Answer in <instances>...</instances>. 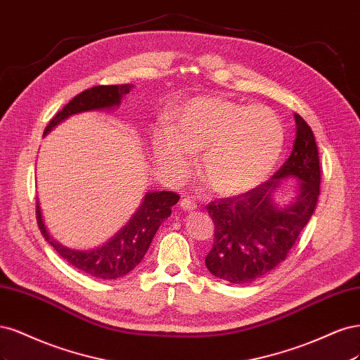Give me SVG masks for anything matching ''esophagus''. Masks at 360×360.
Returning <instances> with one entry per match:
<instances>
[{
    "label": "esophagus",
    "instance_id": "obj_1",
    "mask_svg": "<svg viewBox=\"0 0 360 360\" xmlns=\"http://www.w3.org/2000/svg\"><path fill=\"white\" fill-rule=\"evenodd\" d=\"M179 205H181V207H182V210L184 211H194L195 210V207H197V205L190 199V197H182V199H181V202H179Z\"/></svg>",
    "mask_w": 360,
    "mask_h": 360
}]
</instances>
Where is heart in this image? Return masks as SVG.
<instances>
[{
    "mask_svg": "<svg viewBox=\"0 0 360 360\" xmlns=\"http://www.w3.org/2000/svg\"><path fill=\"white\" fill-rule=\"evenodd\" d=\"M284 148V127L266 106H245L224 97H197L158 130L153 149L158 166L173 178L200 153L199 175L218 194H238L269 176Z\"/></svg>",
    "mask_w": 360,
    "mask_h": 360,
    "instance_id": "1",
    "label": "heart"
}]
</instances>
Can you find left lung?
<instances>
[{"label":"left lung","mask_w":360,"mask_h":360,"mask_svg":"<svg viewBox=\"0 0 360 360\" xmlns=\"http://www.w3.org/2000/svg\"><path fill=\"white\" fill-rule=\"evenodd\" d=\"M293 150L275 175L247 193L215 199L206 206L215 224L206 268L219 280L247 284L269 274L287 259L300 231L316 210L320 195V158L311 127L295 113ZM284 177L300 181L297 199L284 208L271 194Z\"/></svg>","instance_id":"8db88e82"}]
</instances>
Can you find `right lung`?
<instances>
[{
	"label": "right lung",
	"mask_w": 360,
	"mask_h": 360,
	"mask_svg": "<svg viewBox=\"0 0 360 360\" xmlns=\"http://www.w3.org/2000/svg\"><path fill=\"white\" fill-rule=\"evenodd\" d=\"M131 88L133 86L129 84L98 85L82 91L55 115L46 125L43 134L49 133L56 124L70 115L118 106L122 96L130 92ZM178 200L179 195L173 191L148 193L142 206L139 207L129 224L121 229L108 243L91 251L70 250L53 240L43 224L39 200L36 202V217L43 238L65 262L80 272L100 278V280H117L133 271L142 262L160 224L172 214V206L176 205Z\"/></svg>",
	"instance_id": "1"
}]
</instances>
